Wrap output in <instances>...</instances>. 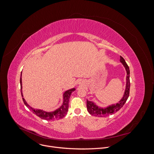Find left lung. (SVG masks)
Masks as SVG:
<instances>
[{"label":"left lung","mask_w":154,"mask_h":154,"mask_svg":"<svg viewBox=\"0 0 154 154\" xmlns=\"http://www.w3.org/2000/svg\"><path fill=\"white\" fill-rule=\"evenodd\" d=\"M120 61L124 65V68H125L127 72V77H126V86H125V90L124 94V96L121 100L117 103L116 105L113 104L112 105H109L106 108H101L96 105L94 102L91 101L86 100V106H87V110L89 112V113L91 115L98 116V117H106L107 116L111 115L116 112L119 111V109L123 106V105L126 102L128 96H129V92H130V69L129 67L128 66L127 64L126 63L125 60L120 56Z\"/></svg>","instance_id":"left-lung-1"}]
</instances>
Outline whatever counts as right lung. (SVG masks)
<instances>
[{
    "label": "right lung",
    "mask_w": 154,
    "mask_h": 154,
    "mask_svg": "<svg viewBox=\"0 0 154 154\" xmlns=\"http://www.w3.org/2000/svg\"><path fill=\"white\" fill-rule=\"evenodd\" d=\"M22 72L20 74V93H21V96L23 97V100L24 103V104L26 105V106L32 110L33 113L39 117L40 118L42 119H45L47 121H50V120H55V119H59L63 118L64 116L66 115L68 111V107H69V100L71 96V93L75 91V88L70 89L66 91H65L64 93L63 94V103L62 105L58 109H57L55 111L52 112H46L43 110H41V109H36L32 108L30 105L27 104L26 101L25 100L24 98H23V92H22V77H21Z\"/></svg>",
    "instance_id": "1"
}]
</instances>
